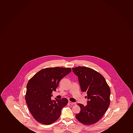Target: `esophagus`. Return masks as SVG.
<instances>
[{
	"label": "esophagus",
	"instance_id": "obj_1",
	"mask_svg": "<svg viewBox=\"0 0 133 133\" xmlns=\"http://www.w3.org/2000/svg\"><path fill=\"white\" fill-rule=\"evenodd\" d=\"M68 102H69V103H70V104H72V105H75V104H76V102H71V101H69Z\"/></svg>",
	"mask_w": 133,
	"mask_h": 133
}]
</instances>
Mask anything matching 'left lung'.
I'll return each instance as SVG.
<instances>
[{"instance_id": "8db88e82", "label": "left lung", "mask_w": 133, "mask_h": 133, "mask_svg": "<svg viewBox=\"0 0 133 133\" xmlns=\"http://www.w3.org/2000/svg\"><path fill=\"white\" fill-rule=\"evenodd\" d=\"M78 76L81 90L87 92V105L78 103L81 108L76 118L84 125L96 123L107 111L110 104V90L104 77L93 69L78 66L72 68Z\"/></svg>"}]
</instances>
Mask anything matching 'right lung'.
I'll use <instances>...</instances> for the list:
<instances>
[{"mask_svg":"<svg viewBox=\"0 0 133 133\" xmlns=\"http://www.w3.org/2000/svg\"><path fill=\"white\" fill-rule=\"evenodd\" d=\"M71 71L70 68L48 67L42 69L29 80L25 100L31 114L38 122L50 125L60 116L61 110L67 105L66 98L52 100L60 81Z\"/></svg>","mask_w":133,"mask_h":133,"instance_id":"1","label":"right lung"}]
</instances>
